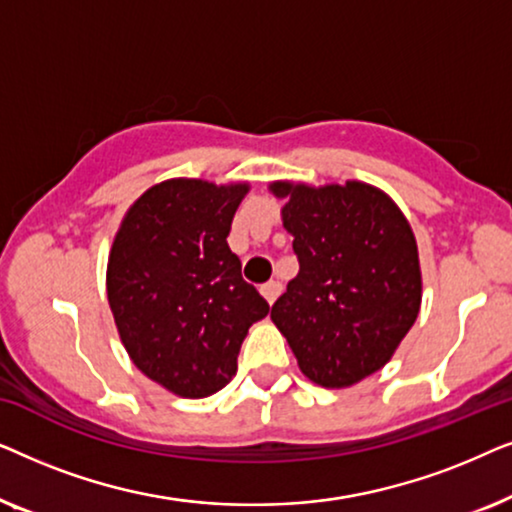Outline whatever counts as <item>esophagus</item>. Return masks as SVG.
Returning a JSON list of instances; mask_svg holds the SVG:
<instances>
[{"label": "esophagus", "instance_id": "esophagus-1", "mask_svg": "<svg viewBox=\"0 0 512 512\" xmlns=\"http://www.w3.org/2000/svg\"><path fill=\"white\" fill-rule=\"evenodd\" d=\"M261 293H263V298L268 300V303L272 305V303H275V300H277L279 293H282V284H279V282L263 284V286H261Z\"/></svg>", "mask_w": 512, "mask_h": 512}]
</instances>
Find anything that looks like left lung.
<instances>
[{"label":"left lung","mask_w":512,"mask_h":512,"mask_svg":"<svg viewBox=\"0 0 512 512\" xmlns=\"http://www.w3.org/2000/svg\"><path fill=\"white\" fill-rule=\"evenodd\" d=\"M298 275L270 319L305 377L352 387L380 370L415 324L422 270L412 228L380 188L347 181L321 188L275 181Z\"/></svg>","instance_id":"8db88e82"}]
</instances>
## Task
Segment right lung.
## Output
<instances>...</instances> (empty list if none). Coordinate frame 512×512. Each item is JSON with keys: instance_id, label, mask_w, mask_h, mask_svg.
<instances>
[{"instance_id": "1", "label": "right lung", "mask_w": 512, "mask_h": 512, "mask_svg": "<svg viewBox=\"0 0 512 512\" xmlns=\"http://www.w3.org/2000/svg\"><path fill=\"white\" fill-rule=\"evenodd\" d=\"M247 191L163 181L137 198L111 244L107 298L121 342L149 380L177 396L226 387L249 326L270 312L226 242Z\"/></svg>"}]
</instances>
